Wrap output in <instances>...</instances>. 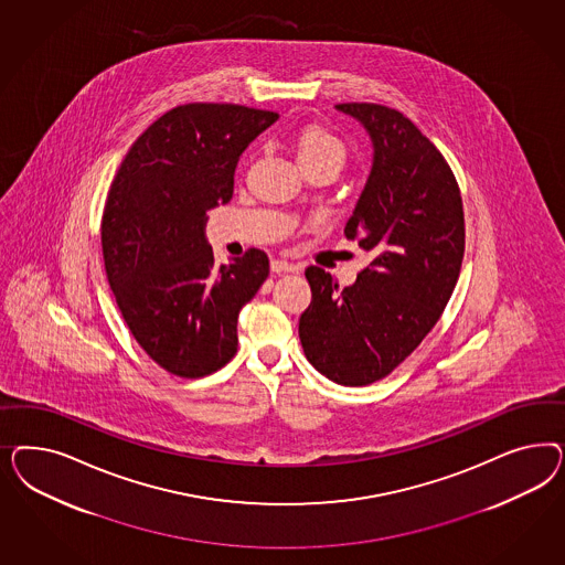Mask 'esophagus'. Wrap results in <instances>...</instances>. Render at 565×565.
Returning a JSON list of instances; mask_svg holds the SVG:
<instances>
[{
	"label": "esophagus",
	"instance_id": "obj_1",
	"mask_svg": "<svg viewBox=\"0 0 565 565\" xmlns=\"http://www.w3.org/2000/svg\"><path fill=\"white\" fill-rule=\"evenodd\" d=\"M271 271H274V274H296V271H298V265L288 263V260H284V258H275V260H271Z\"/></svg>",
	"mask_w": 565,
	"mask_h": 565
}]
</instances>
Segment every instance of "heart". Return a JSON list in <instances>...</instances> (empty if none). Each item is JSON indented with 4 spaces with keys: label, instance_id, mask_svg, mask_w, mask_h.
<instances>
[{
    "label": "heart",
    "instance_id": "1",
    "mask_svg": "<svg viewBox=\"0 0 565 565\" xmlns=\"http://www.w3.org/2000/svg\"><path fill=\"white\" fill-rule=\"evenodd\" d=\"M294 149L298 154L300 168L331 166L340 171L348 161V147L342 138L317 124L305 126L296 132Z\"/></svg>",
    "mask_w": 565,
    "mask_h": 565
}]
</instances>
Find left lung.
I'll return each mask as SVG.
<instances>
[{
    "instance_id": "left-lung-1",
    "label": "left lung",
    "mask_w": 565,
    "mask_h": 565,
    "mask_svg": "<svg viewBox=\"0 0 565 565\" xmlns=\"http://www.w3.org/2000/svg\"><path fill=\"white\" fill-rule=\"evenodd\" d=\"M375 147L369 182L345 238L373 260L356 284L308 267L312 302L300 317L308 362L327 379L360 387L390 375L439 321L462 269V194L441 151L394 107L340 103Z\"/></svg>"
}]
</instances>
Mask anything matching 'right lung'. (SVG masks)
<instances>
[{
  "mask_svg": "<svg viewBox=\"0 0 565 565\" xmlns=\"http://www.w3.org/2000/svg\"><path fill=\"white\" fill-rule=\"evenodd\" d=\"M279 114L238 103H186L132 142L103 209L105 275L138 345L182 379L220 371L238 350V312L269 275L250 248L215 265L205 215L234 194L250 140Z\"/></svg>",
  "mask_w": 565,
  "mask_h": 565,
  "instance_id": "1",
  "label": "right lung"
}]
</instances>
